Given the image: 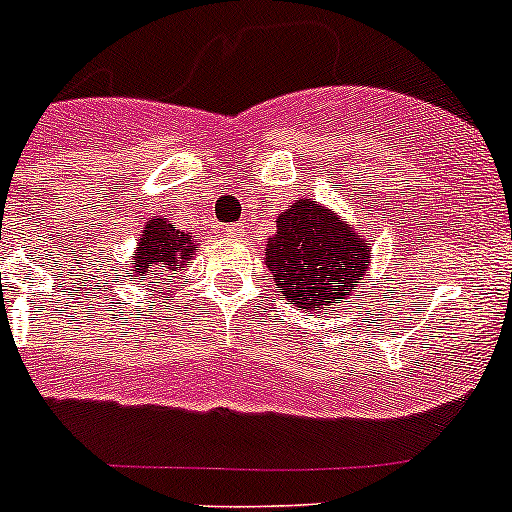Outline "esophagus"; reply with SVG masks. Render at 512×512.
<instances>
[{
    "label": "esophagus",
    "instance_id": "obj_1",
    "mask_svg": "<svg viewBox=\"0 0 512 512\" xmlns=\"http://www.w3.org/2000/svg\"><path fill=\"white\" fill-rule=\"evenodd\" d=\"M225 232L230 237H240L242 235V223H235V225H227Z\"/></svg>",
    "mask_w": 512,
    "mask_h": 512
}]
</instances>
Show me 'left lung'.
Returning <instances> with one entry per match:
<instances>
[{"mask_svg": "<svg viewBox=\"0 0 512 512\" xmlns=\"http://www.w3.org/2000/svg\"><path fill=\"white\" fill-rule=\"evenodd\" d=\"M265 265L282 297L309 314L334 309L371 265V237L314 198H297L277 215Z\"/></svg>", "mask_w": 512, "mask_h": 512, "instance_id": "left-lung-1", "label": "left lung"}]
</instances>
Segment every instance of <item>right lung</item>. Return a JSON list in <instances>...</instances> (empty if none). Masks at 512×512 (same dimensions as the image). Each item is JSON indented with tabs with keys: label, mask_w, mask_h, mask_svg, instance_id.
<instances>
[{
	"label": "right lung",
	"mask_w": 512,
	"mask_h": 512,
	"mask_svg": "<svg viewBox=\"0 0 512 512\" xmlns=\"http://www.w3.org/2000/svg\"><path fill=\"white\" fill-rule=\"evenodd\" d=\"M195 247H198V240L193 232L175 230L165 215H153L143 225L141 240L133 252L131 270L126 272V277L131 282H138L163 277L168 272L175 275L195 255Z\"/></svg>",
	"instance_id": "add662e5"
}]
</instances>
